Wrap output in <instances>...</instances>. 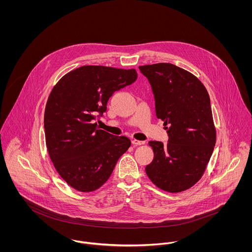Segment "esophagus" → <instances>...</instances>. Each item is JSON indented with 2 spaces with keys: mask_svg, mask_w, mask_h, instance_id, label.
<instances>
[{
  "mask_svg": "<svg viewBox=\"0 0 252 252\" xmlns=\"http://www.w3.org/2000/svg\"><path fill=\"white\" fill-rule=\"evenodd\" d=\"M132 144L134 146H141V145H144L145 144V141H139V140H132Z\"/></svg>",
  "mask_w": 252,
  "mask_h": 252,
  "instance_id": "1",
  "label": "esophagus"
}]
</instances>
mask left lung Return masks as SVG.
<instances>
[{"label": "left lung", "instance_id": "8db88e82", "mask_svg": "<svg viewBox=\"0 0 252 252\" xmlns=\"http://www.w3.org/2000/svg\"><path fill=\"white\" fill-rule=\"evenodd\" d=\"M155 95V113L169 136L151 141L155 157L146 173L158 188L185 191L201 178L213 154L216 128L209 94L190 72L171 63L139 67Z\"/></svg>", "mask_w": 252, "mask_h": 252}]
</instances>
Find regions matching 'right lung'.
<instances>
[{
  "instance_id": "add662e5",
  "label": "right lung",
  "mask_w": 252,
  "mask_h": 252,
  "mask_svg": "<svg viewBox=\"0 0 252 252\" xmlns=\"http://www.w3.org/2000/svg\"><path fill=\"white\" fill-rule=\"evenodd\" d=\"M136 79L135 69L86 65L66 74L53 88L44 115L46 146L59 175L79 192L102 186L130 147L127 137L98 129L95 121L114 92Z\"/></svg>"
}]
</instances>
